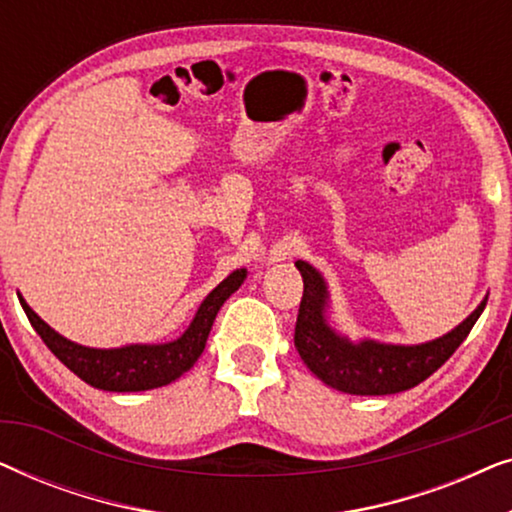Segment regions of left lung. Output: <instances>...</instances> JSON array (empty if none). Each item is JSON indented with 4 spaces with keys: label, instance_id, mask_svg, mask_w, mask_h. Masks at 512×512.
Segmentation results:
<instances>
[{
    "label": "left lung",
    "instance_id": "obj_1",
    "mask_svg": "<svg viewBox=\"0 0 512 512\" xmlns=\"http://www.w3.org/2000/svg\"><path fill=\"white\" fill-rule=\"evenodd\" d=\"M296 268L303 275L305 289L293 342L305 366L328 387L345 394L387 396L417 387L457 352L487 305L485 298L454 331L422 345L352 342L328 326V289L324 277L305 261H296Z\"/></svg>",
    "mask_w": 512,
    "mask_h": 512
}]
</instances>
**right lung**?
<instances>
[{
  "mask_svg": "<svg viewBox=\"0 0 512 512\" xmlns=\"http://www.w3.org/2000/svg\"><path fill=\"white\" fill-rule=\"evenodd\" d=\"M247 270L240 268L223 279L209 296L202 300V305L195 312L191 326L184 335L165 345H128L116 349H93L76 345V342L62 338L46 324L39 314H34L23 296L20 305L34 326V331L41 335L46 347L72 370L83 382L95 389L104 391H146L165 387L193 368V363L200 359L202 349L207 345V335L212 331L216 312L230 298V293L240 289Z\"/></svg>",
  "mask_w": 512,
  "mask_h": 512,
  "instance_id": "add662e5",
  "label": "right lung"
}]
</instances>
